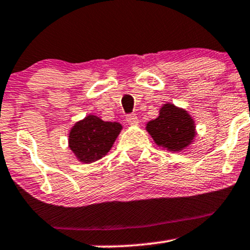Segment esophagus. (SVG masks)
I'll use <instances>...</instances> for the list:
<instances>
[{
    "instance_id": "1",
    "label": "esophagus",
    "mask_w": 250,
    "mask_h": 250,
    "mask_svg": "<svg viewBox=\"0 0 250 250\" xmlns=\"http://www.w3.org/2000/svg\"><path fill=\"white\" fill-rule=\"evenodd\" d=\"M126 122H127L128 125H137L138 124V118H137L136 114H128L126 117Z\"/></svg>"
}]
</instances>
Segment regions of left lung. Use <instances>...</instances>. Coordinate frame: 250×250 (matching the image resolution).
<instances>
[{"mask_svg": "<svg viewBox=\"0 0 250 250\" xmlns=\"http://www.w3.org/2000/svg\"><path fill=\"white\" fill-rule=\"evenodd\" d=\"M146 130L158 146L173 152L184 151L197 136L192 115L170 103L161 107L158 117L146 123Z\"/></svg>", "mask_w": 250, "mask_h": 250, "instance_id": "obj_1", "label": "left lung"}]
</instances>
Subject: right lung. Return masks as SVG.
Returning a JSON list of instances; mask_svg holds the SVG:
<instances>
[{
    "mask_svg": "<svg viewBox=\"0 0 250 250\" xmlns=\"http://www.w3.org/2000/svg\"><path fill=\"white\" fill-rule=\"evenodd\" d=\"M123 126L104 122L94 114L85 115L69 131L68 146L81 163H93L106 156L113 146Z\"/></svg>",
    "mask_w": 250,
    "mask_h": 250,
    "instance_id": "1",
    "label": "right lung"
}]
</instances>
